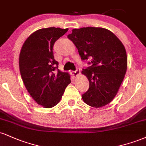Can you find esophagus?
Masks as SVG:
<instances>
[{
    "instance_id": "obj_1",
    "label": "esophagus",
    "mask_w": 146,
    "mask_h": 146,
    "mask_svg": "<svg viewBox=\"0 0 146 146\" xmlns=\"http://www.w3.org/2000/svg\"><path fill=\"white\" fill-rule=\"evenodd\" d=\"M80 70L79 69V68H77L76 71H72L71 72V75H73V77L78 76V75L80 74Z\"/></svg>"
}]
</instances>
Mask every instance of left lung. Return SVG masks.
I'll return each instance as SVG.
<instances>
[{"label": "left lung", "mask_w": 146, "mask_h": 146, "mask_svg": "<svg viewBox=\"0 0 146 146\" xmlns=\"http://www.w3.org/2000/svg\"><path fill=\"white\" fill-rule=\"evenodd\" d=\"M68 38L74 43L82 60L91 66L82 71L89 88L82 95L88 106L100 108L113 100L127 70V55L122 42L113 32L101 27L72 30Z\"/></svg>", "instance_id": "8db88e82"}]
</instances>
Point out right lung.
<instances>
[{
    "label": "right lung",
    "instance_id": "add662e5",
    "mask_svg": "<svg viewBox=\"0 0 146 146\" xmlns=\"http://www.w3.org/2000/svg\"><path fill=\"white\" fill-rule=\"evenodd\" d=\"M68 30L58 27L37 30L28 37L21 50L19 68L23 83L31 98L44 108L58 104L71 83L69 74L58 69L53 51L54 43Z\"/></svg>",
    "mask_w": 146,
    "mask_h": 146
}]
</instances>
